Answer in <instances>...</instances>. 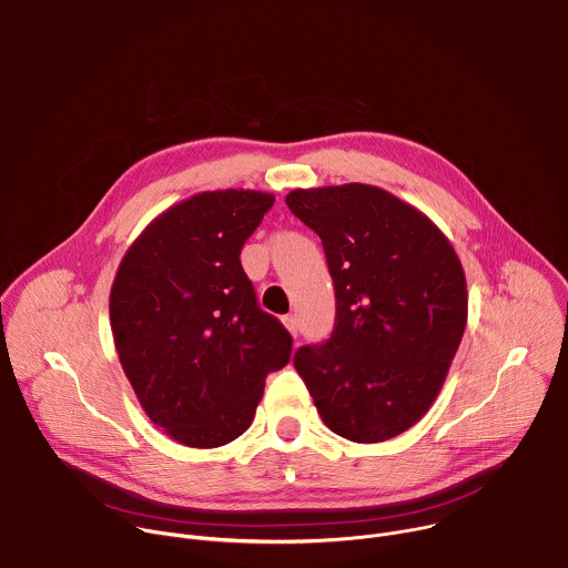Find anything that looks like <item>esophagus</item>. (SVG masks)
I'll use <instances>...</instances> for the list:
<instances>
[{"label":"esophagus","instance_id":"obj_1","mask_svg":"<svg viewBox=\"0 0 568 568\" xmlns=\"http://www.w3.org/2000/svg\"><path fill=\"white\" fill-rule=\"evenodd\" d=\"M283 326L290 331L292 337H298V318L294 314H287L283 316Z\"/></svg>","mask_w":568,"mask_h":568}]
</instances>
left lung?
I'll return each mask as SVG.
<instances>
[{
  "instance_id": "8db88e82",
  "label": "left lung",
  "mask_w": 568,
  "mask_h": 568,
  "mask_svg": "<svg viewBox=\"0 0 568 568\" xmlns=\"http://www.w3.org/2000/svg\"><path fill=\"white\" fill-rule=\"evenodd\" d=\"M290 211L326 252L337 314L294 368L337 436L382 443L434 404L467 323L463 265L418 209L366 184L296 189Z\"/></svg>"
}]
</instances>
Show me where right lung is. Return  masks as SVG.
I'll list each match as a JSON object with an SVG mask.
<instances>
[{"instance_id":"right-lung-1","label":"right lung","mask_w":568,"mask_h":568,"mask_svg":"<svg viewBox=\"0 0 568 568\" xmlns=\"http://www.w3.org/2000/svg\"><path fill=\"white\" fill-rule=\"evenodd\" d=\"M274 195L197 193L154 217L125 252L112 292L114 346L148 418L186 447L245 434L265 377L292 355L240 263Z\"/></svg>"}]
</instances>
